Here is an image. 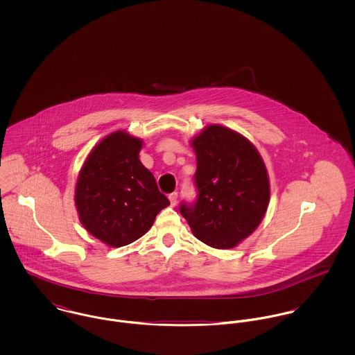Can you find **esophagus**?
I'll return each mask as SVG.
<instances>
[{"mask_svg":"<svg viewBox=\"0 0 355 355\" xmlns=\"http://www.w3.org/2000/svg\"><path fill=\"white\" fill-rule=\"evenodd\" d=\"M168 198H169V202L172 206H175L176 202H178V193H171L169 196H168Z\"/></svg>","mask_w":355,"mask_h":355,"instance_id":"obj_1","label":"esophagus"}]
</instances>
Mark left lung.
<instances>
[{
  "instance_id": "8db88e82",
  "label": "left lung",
  "mask_w": 355,
  "mask_h": 355,
  "mask_svg": "<svg viewBox=\"0 0 355 355\" xmlns=\"http://www.w3.org/2000/svg\"><path fill=\"white\" fill-rule=\"evenodd\" d=\"M197 155L198 200L182 203L193 234L214 249H232L262 221L270 197L266 166L239 132L210 124L191 141Z\"/></svg>"
}]
</instances>
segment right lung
Returning <instances> with one entry per match:
<instances>
[{"mask_svg": "<svg viewBox=\"0 0 355 355\" xmlns=\"http://www.w3.org/2000/svg\"><path fill=\"white\" fill-rule=\"evenodd\" d=\"M142 139L125 131L106 135L87 155L75 187L82 225L110 248L144 236L169 205L152 172L141 162Z\"/></svg>", "mask_w": 355, "mask_h": 355, "instance_id": "add662e5", "label": "right lung"}]
</instances>
